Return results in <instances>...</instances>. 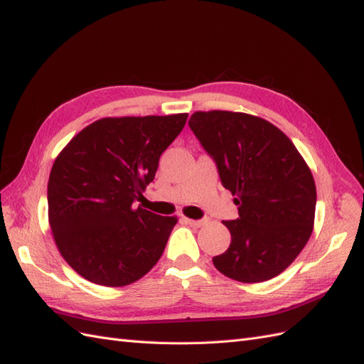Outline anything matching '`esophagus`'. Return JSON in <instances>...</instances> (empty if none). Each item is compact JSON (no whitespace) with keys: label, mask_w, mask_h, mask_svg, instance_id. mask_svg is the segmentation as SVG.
<instances>
[{"label":"esophagus","mask_w":364,"mask_h":364,"mask_svg":"<svg viewBox=\"0 0 364 364\" xmlns=\"http://www.w3.org/2000/svg\"><path fill=\"white\" fill-rule=\"evenodd\" d=\"M182 220L185 224L193 225V227H200L203 225V220H196V219H188V218H182Z\"/></svg>","instance_id":"obj_1"}]
</instances>
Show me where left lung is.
Returning <instances> with one entry per match:
<instances>
[{"label":"left lung","mask_w":364,"mask_h":364,"mask_svg":"<svg viewBox=\"0 0 364 364\" xmlns=\"http://www.w3.org/2000/svg\"><path fill=\"white\" fill-rule=\"evenodd\" d=\"M188 125L236 196L237 218L224 220L232 242L213 264L239 282L274 278L312 235L316 188L307 164L284 132L250 114L199 111Z\"/></svg>","instance_id":"obj_1"}]
</instances>
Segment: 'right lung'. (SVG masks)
<instances>
[{
	"label": "right lung",
	"mask_w": 364,
	"mask_h": 364,
	"mask_svg": "<svg viewBox=\"0 0 364 364\" xmlns=\"http://www.w3.org/2000/svg\"><path fill=\"white\" fill-rule=\"evenodd\" d=\"M188 114L100 119L55 159L49 224L61 256L94 284L122 287L161 259L176 218L132 208Z\"/></svg>",
	"instance_id": "add662e5"
}]
</instances>
